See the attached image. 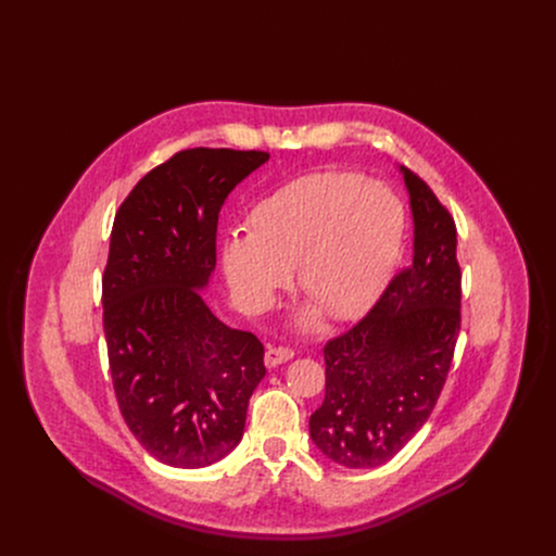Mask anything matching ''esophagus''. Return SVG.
Segmentation results:
<instances>
[{
  "label": "esophagus",
  "instance_id": "1",
  "mask_svg": "<svg viewBox=\"0 0 556 556\" xmlns=\"http://www.w3.org/2000/svg\"><path fill=\"white\" fill-rule=\"evenodd\" d=\"M294 356V350L288 348V345H275V348H268L266 352V365L268 367H277L286 361H290Z\"/></svg>",
  "mask_w": 556,
  "mask_h": 556
}]
</instances>
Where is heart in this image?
I'll use <instances>...</instances> for the list:
<instances>
[{"label":"heart","instance_id":"heart-1","mask_svg":"<svg viewBox=\"0 0 556 556\" xmlns=\"http://www.w3.org/2000/svg\"><path fill=\"white\" fill-rule=\"evenodd\" d=\"M249 235L224 242L226 277L244 299H270L299 266V288L334 319H352L374 303L401 255L405 206L356 172H314L262 198Z\"/></svg>","mask_w":556,"mask_h":556}]
</instances>
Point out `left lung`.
<instances>
[{
    "instance_id": "1",
    "label": "left lung",
    "mask_w": 556,
    "mask_h": 556,
    "mask_svg": "<svg viewBox=\"0 0 556 556\" xmlns=\"http://www.w3.org/2000/svg\"><path fill=\"white\" fill-rule=\"evenodd\" d=\"M414 211V257L371 309L324 348L326 401L309 435L348 468L389 462L427 422L446 382L462 326V268L453 215L403 169Z\"/></svg>"
}]
</instances>
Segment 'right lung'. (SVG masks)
Returning <instances> with one entry per match:
<instances>
[{"label": "right lung", "instance_id": "add662e5", "mask_svg": "<svg viewBox=\"0 0 556 556\" xmlns=\"http://www.w3.org/2000/svg\"><path fill=\"white\" fill-rule=\"evenodd\" d=\"M270 157L195 147L153 167L116 211L103 273V330L121 416L142 448L202 468L242 440L266 376L262 341L230 330L200 290L215 268L226 195Z\"/></svg>", "mask_w": 556, "mask_h": 556}]
</instances>
